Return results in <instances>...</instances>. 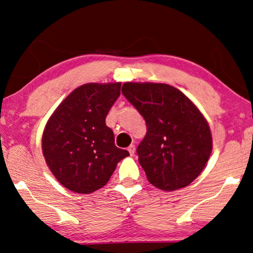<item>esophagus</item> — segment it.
Wrapping results in <instances>:
<instances>
[{"label": "esophagus", "mask_w": 253, "mask_h": 253, "mask_svg": "<svg viewBox=\"0 0 253 253\" xmlns=\"http://www.w3.org/2000/svg\"><path fill=\"white\" fill-rule=\"evenodd\" d=\"M127 151H129L130 155H133L134 152H136V147H134V145H130V146L127 147Z\"/></svg>", "instance_id": "34e87169"}]
</instances>
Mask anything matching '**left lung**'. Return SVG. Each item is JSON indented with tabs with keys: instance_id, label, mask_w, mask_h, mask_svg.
I'll list each match as a JSON object with an SVG mask.
<instances>
[{
	"instance_id": "left-lung-1",
	"label": "left lung",
	"mask_w": 253,
	"mask_h": 253,
	"mask_svg": "<svg viewBox=\"0 0 253 253\" xmlns=\"http://www.w3.org/2000/svg\"><path fill=\"white\" fill-rule=\"evenodd\" d=\"M122 93L146 121V136L137 153L148 182L164 191L188 186L213 150L205 116L184 93L168 84L127 82Z\"/></svg>"
}]
</instances>
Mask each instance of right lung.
Segmentation results:
<instances>
[{
  "mask_svg": "<svg viewBox=\"0 0 253 253\" xmlns=\"http://www.w3.org/2000/svg\"><path fill=\"white\" fill-rule=\"evenodd\" d=\"M121 83H88L75 88L44 126L41 148L48 168L64 188L88 195L107 184L129 152L115 146L106 116Z\"/></svg>",
  "mask_w": 253,
  "mask_h": 253,
  "instance_id": "1",
  "label": "right lung"
}]
</instances>
